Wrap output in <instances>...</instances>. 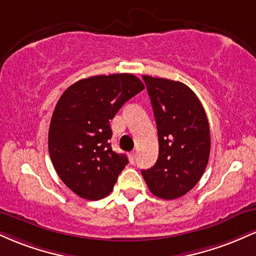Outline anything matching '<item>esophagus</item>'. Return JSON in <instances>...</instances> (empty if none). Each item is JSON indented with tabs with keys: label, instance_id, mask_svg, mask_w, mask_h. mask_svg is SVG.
<instances>
[{
	"label": "esophagus",
	"instance_id": "34e87169",
	"mask_svg": "<svg viewBox=\"0 0 256 256\" xmlns=\"http://www.w3.org/2000/svg\"><path fill=\"white\" fill-rule=\"evenodd\" d=\"M134 160H136V152H131L130 154V162L134 164Z\"/></svg>",
	"mask_w": 256,
	"mask_h": 256
}]
</instances>
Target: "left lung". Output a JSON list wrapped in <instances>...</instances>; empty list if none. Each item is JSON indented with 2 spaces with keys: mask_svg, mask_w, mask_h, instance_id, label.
<instances>
[{
  "mask_svg": "<svg viewBox=\"0 0 256 256\" xmlns=\"http://www.w3.org/2000/svg\"><path fill=\"white\" fill-rule=\"evenodd\" d=\"M154 110L158 158L142 170L155 196L173 200L192 189L204 174L210 152L208 119L201 102L180 82L143 76Z\"/></svg>",
  "mask_w": 256,
  "mask_h": 256,
  "instance_id": "left-lung-1",
  "label": "left lung"
}]
</instances>
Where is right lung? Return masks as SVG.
<instances>
[{
  "label": "right lung",
  "mask_w": 256,
  "mask_h": 256,
  "mask_svg": "<svg viewBox=\"0 0 256 256\" xmlns=\"http://www.w3.org/2000/svg\"><path fill=\"white\" fill-rule=\"evenodd\" d=\"M144 89L130 73L95 76L67 88L52 112L48 148L55 171L73 192L96 201L108 196L128 165L110 146V122Z\"/></svg>",
  "instance_id": "1"
}]
</instances>
